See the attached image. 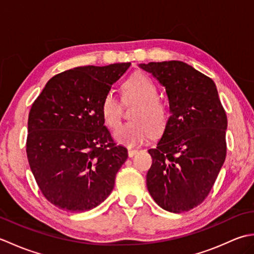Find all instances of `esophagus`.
I'll use <instances>...</instances> for the list:
<instances>
[{"label":"esophagus","mask_w":254,"mask_h":254,"mask_svg":"<svg viewBox=\"0 0 254 254\" xmlns=\"http://www.w3.org/2000/svg\"><path fill=\"white\" fill-rule=\"evenodd\" d=\"M137 152H138V150L135 149V148H131V147L127 148V154H128V156H130V157H133V156L135 155Z\"/></svg>","instance_id":"obj_1"}]
</instances>
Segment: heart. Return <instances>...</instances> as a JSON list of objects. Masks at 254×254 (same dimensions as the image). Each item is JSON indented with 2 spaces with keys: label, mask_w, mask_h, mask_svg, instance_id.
Listing matches in <instances>:
<instances>
[{
  "label": "heart",
  "mask_w": 254,
  "mask_h": 254,
  "mask_svg": "<svg viewBox=\"0 0 254 254\" xmlns=\"http://www.w3.org/2000/svg\"><path fill=\"white\" fill-rule=\"evenodd\" d=\"M127 95L138 100L131 118L134 120L122 124L113 133L117 142L133 146L146 139L150 132H158L165 127L167 110L157 99L158 91L146 75L137 73L128 77L123 84ZM101 115L107 126L117 127L121 119V105L112 90L101 101Z\"/></svg>",
  "instance_id": "b5f03b06"
}]
</instances>
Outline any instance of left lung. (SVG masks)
I'll list each match as a JSON object with an SVG mask.
<instances>
[{"mask_svg":"<svg viewBox=\"0 0 254 254\" xmlns=\"http://www.w3.org/2000/svg\"><path fill=\"white\" fill-rule=\"evenodd\" d=\"M139 67L166 88L170 110L161 138L148 149V192L161 208L188 212L206 198L224 164L227 116L213 79L189 64L149 62Z\"/></svg>","mask_w":254,"mask_h":254,"instance_id":"1","label":"left lung"}]
</instances>
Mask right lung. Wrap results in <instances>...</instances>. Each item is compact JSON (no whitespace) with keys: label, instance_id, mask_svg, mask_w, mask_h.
Here are the masks:
<instances>
[{"label":"right lung","instance_id":"1","mask_svg":"<svg viewBox=\"0 0 254 254\" xmlns=\"http://www.w3.org/2000/svg\"><path fill=\"white\" fill-rule=\"evenodd\" d=\"M131 63L79 66L53 76L31 106L26 153L45 197L66 212L98 206L127 149L105 127L101 101Z\"/></svg>","mask_w":254,"mask_h":254}]
</instances>
